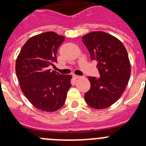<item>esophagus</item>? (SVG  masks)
<instances>
[{
  "label": "esophagus",
  "instance_id": "1",
  "mask_svg": "<svg viewBox=\"0 0 146 146\" xmlns=\"http://www.w3.org/2000/svg\"><path fill=\"white\" fill-rule=\"evenodd\" d=\"M73 77H74V79H79L80 77V76H78V75H76V74H74V75H73Z\"/></svg>",
  "mask_w": 146,
  "mask_h": 146
}]
</instances>
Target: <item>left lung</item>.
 <instances>
[{"label":"left lung","instance_id":"obj_1","mask_svg":"<svg viewBox=\"0 0 146 146\" xmlns=\"http://www.w3.org/2000/svg\"><path fill=\"white\" fill-rule=\"evenodd\" d=\"M82 42L97 62L100 77H88L91 88L85 94L89 106L104 109L118 100L129 80L131 65L122 42L112 35L94 31L82 36Z\"/></svg>","mask_w":146,"mask_h":146}]
</instances>
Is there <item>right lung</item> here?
<instances>
[{"label":"right lung","instance_id":"obj_1","mask_svg":"<svg viewBox=\"0 0 146 146\" xmlns=\"http://www.w3.org/2000/svg\"><path fill=\"white\" fill-rule=\"evenodd\" d=\"M65 37L48 31L30 38L16 60V74L20 88L35 108L54 112L65 103L72 86L70 74L48 69L57 62L56 53Z\"/></svg>","mask_w":146,"mask_h":146}]
</instances>
